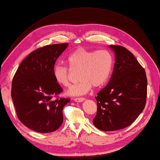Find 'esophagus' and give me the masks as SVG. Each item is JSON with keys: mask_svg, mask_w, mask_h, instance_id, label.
<instances>
[{"mask_svg": "<svg viewBox=\"0 0 160 160\" xmlns=\"http://www.w3.org/2000/svg\"><path fill=\"white\" fill-rule=\"evenodd\" d=\"M85 98H83V97H81V98H73V100L78 102H82L84 100Z\"/></svg>", "mask_w": 160, "mask_h": 160, "instance_id": "1", "label": "esophagus"}]
</instances>
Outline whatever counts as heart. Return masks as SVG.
Segmentation results:
<instances>
[{
	"mask_svg": "<svg viewBox=\"0 0 160 160\" xmlns=\"http://www.w3.org/2000/svg\"><path fill=\"white\" fill-rule=\"evenodd\" d=\"M71 70L78 71L79 82L67 91L70 96L87 93L91 88L100 87L107 82L113 67V57L107 50H90L79 48L71 53L67 58ZM70 70L62 64L53 67V75L56 82L64 87L70 84Z\"/></svg>",
	"mask_w": 160,
	"mask_h": 160,
	"instance_id": "1",
	"label": "heart"
}]
</instances>
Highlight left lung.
Here are the masks:
<instances>
[{
    "label": "left lung",
    "instance_id": "left-lung-1",
    "mask_svg": "<svg viewBox=\"0 0 160 160\" xmlns=\"http://www.w3.org/2000/svg\"><path fill=\"white\" fill-rule=\"evenodd\" d=\"M115 54L113 71L107 85L98 93L95 127L113 131L130 126L144 110L147 97L145 70L130 51L110 45Z\"/></svg>",
    "mask_w": 160,
    "mask_h": 160
}]
</instances>
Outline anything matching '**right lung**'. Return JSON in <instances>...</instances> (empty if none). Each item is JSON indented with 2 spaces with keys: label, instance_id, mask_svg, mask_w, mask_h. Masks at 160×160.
<instances>
[{
  "label": "right lung",
  "instance_id": "obj_1",
  "mask_svg": "<svg viewBox=\"0 0 160 160\" xmlns=\"http://www.w3.org/2000/svg\"><path fill=\"white\" fill-rule=\"evenodd\" d=\"M67 46L53 44L33 51L13 77L11 96L17 117L33 131L52 132L62 124L63 108L71 100L58 97L63 89L54 79L53 69Z\"/></svg>",
  "mask_w": 160,
  "mask_h": 160
}]
</instances>
